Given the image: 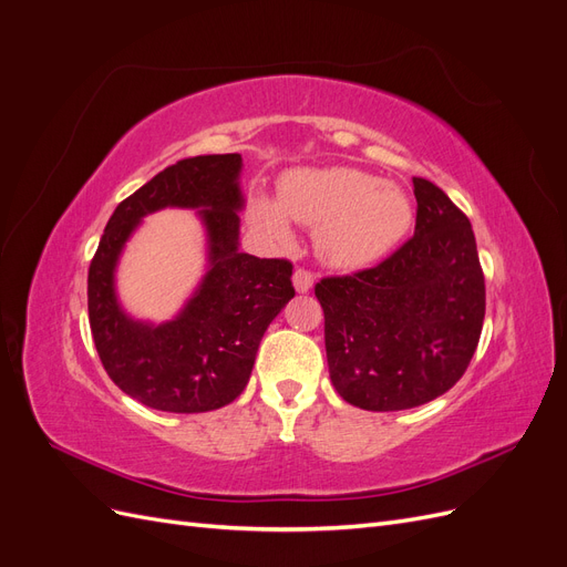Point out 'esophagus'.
<instances>
[{"label": "esophagus", "instance_id": "34e87169", "mask_svg": "<svg viewBox=\"0 0 567 567\" xmlns=\"http://www.w3.org/2000/svg\"><path fill=\"white\" fill-rule=\"evenodd\" d=\"M293 286H296L298 293H310L312 286H315V274L307 271V269H296Z\"/></svg>", "mask_w": 567, "mask_h": 567}]
</instances>
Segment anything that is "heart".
<instances>
[{"label":"heart","instance_id":"obj_1","mask_svg":"<svg viewBox=\"0 0 567 567\" xmlns=\"http://www.w3.org/2000/svg\"><path fill=\"white\" fill-rule=\"evenodd\" d=\"M290 219L317 229L321 260L359 271L402 244L414 221L404 188L352 167H293L279 179V200L257 194L248 203L252 229L271 241H293Z\"/></svg>","mask_w":567,"mask_h":567}]
</instances>
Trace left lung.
Segmentation results:
<instances>
[{
  "mask_svg": "<svg viewBox=\"0 0 567 567\" xmlns=\"http://www.w3.org/2000/svg\"><path fill=\"white\" fill-rule=\"evenodd\" d=\"M414 238L373 269L321 279L331 383L367 411H402L447 392L468 369L485 319V277L468 217L414 177Z\"/></svg>",
  "mask_w": 567,
  "mask_h": 567,
  "instance_id": "obj_1",
  "label": "left lung"
}]
</instances>
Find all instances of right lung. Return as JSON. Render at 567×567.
<instances>
[{
  "instance_id": "obj_1",
  "label": "right lung",
  "mask_w": 567,
  "mask_h": 567,
  "mask_svg": "<svg viewBox=\"0 0 567 567\" xmlns=\"http://www.w3.org/2000/svg\"><path fill=\"white\" fill-rule=\"evenodd\" d=\"M241 169L238 153L165 167L117 205L90 265V326L101 364L120 390L151 409L200 414L234 402L248 385L267 326L296 296L293 265L238 250ZM165 207L197 210L206 274L173 320L153 324L124 310L114 271L141 219Z\"/></svg>"
}]
</instances>
